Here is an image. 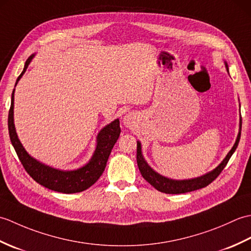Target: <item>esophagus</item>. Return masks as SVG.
<instances>
[{
  "label": "esophagus",
  "mask_w": 251,
  "mask_h": 251,
  "mask_svg": "<svg viewBox=\"0 0 251 251\" xmlns=\"http://www.w3.org/2000/svg\"><path fill=\"white\" fill-rule=\"evenodd\" d=\"M135 116H134V114H131V113H128V114H126L124 117H123V122H124V124L128 127V126H131L132 124H134L135 123Z\"/></svg>",
  "instance_id": "obj_1"
}]
</instances>
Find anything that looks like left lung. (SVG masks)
I'll list each match as a JSON object with an SVG mask.
<instances>
[{"mask_svg":"<svg viewBox=\"0 0 251 251\" xmlns=\"http://www.w3.org/2000/svg\"><path fill=\"white\" fill-rule=\"evenodd\" d=\"M225 65L226 70L228 71V66L227 62L225 61ZM241 131H242V116L239 119V131L236 138V141L234 143L233 148L226 154L225 159L218 165V166L211 170V172L207 173L205 175L201 176V177L197 178H192V179H184V180H175L172 178H167L165 176H162L161 174L156 173L155 170L150 167V165L147 163L142 155V149H141V143L140 141H137V164L138 167H139L140 173L142 177L145 178L149 183L153 185L157 191L163 192V193L166 194H181V193H186V192H192L195 190H199L201 188H205L208 184H210L212 181H214L218 176L221 174V172L226 166L228 159L231 158L233 153L235 152L236 148L238 146L239 139H241Z\"/></svg>","mask_w":251,"mask_h":251,"instance_id":"obj_1","label":"left lung"}]
</instances>
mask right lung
<instances>
[{"label": "right lung", "mask_w": 251, "mask_h": 251, "mask_svg": "<svg viewBox=\"0 0 251 251\" xmlns=\"http://www.w3.org/2000/svg\"><path fill=\"white\" fill-rule=\"evenodd\" d=\"M33 58L34 54L26 59L24 70L18 76L17 81H16L15 86L25 74L26 68H28ZM14 95L15 89L12 94V102H10V109L8 112V132L12 145L25 172L37 183L50 190L60 192V193H78V192H83L87 190L89 186H92L104 172L110 153L115 142L119 139L121 134L120 120H114L99 131V134L97 135V145H96L95 152L87 164L74 170L56 169L32 157L25 151L24 146L21 145L14 124Z\"/></svg>", "instance_id": "obj_1"}]
</instances>
